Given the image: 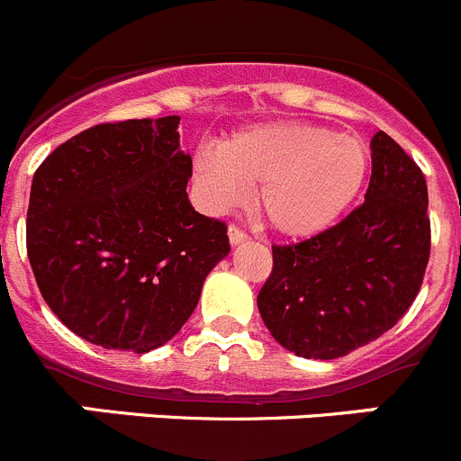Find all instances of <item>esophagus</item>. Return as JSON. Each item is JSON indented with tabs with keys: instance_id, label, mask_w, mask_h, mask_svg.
Instances as JSON below:
<instances>
[{
	"instance_id": "obj_1",
	"label": "esophagus",
	"mask_w": 461,
	"mask_h": 461,
	"mask_svg": "<svg viewBox=\"0 0 461 461\" xmlns=\"http://www.w3.org/2000/svg\"><path fill=\"white\" fill-rule=\"evenodd\" d=\"M229 240H230V244H244V241H249V235H246V232L241 230L237 224H230L229 226Z\"/></svg>"
}]
</instances>
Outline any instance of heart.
I'll list each match as a JSON object with an SVG mask.
<instances>
[{
	"mask_svg": "<svg viewBox=\"0 0 461 461\" xmlns=\"http://www.w3.org/2000/svg\"><path fill=\"white\" fill-rule=\"evenodd\" d=\"M367 148L312 122H267L194 157V181L215 211H229L259 188L267 224L286 237L330 229L361 193Z\"/></svg>",
	"mask_w": 461,
	"mask_h": 461,
	"instance_id": "heart-1",
	"label": "heart"
}]
</instances>
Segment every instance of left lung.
Here are the masks:
<instances>
[{
  "label": "left lung",
  "instance_id": "1",
  "mask_svg": "<svg viewBox=\"0 0 461 461\" xmlns=\"http://www.w3.org/2000/svg\"><path fill=\"white\" fill-rule=\"evenodd\" d=\"M428 258L426 176L394 139L376 131L366 202L309 240L273 246L258 309L295 357H348L403 318Z\"/></svg>",
  "mask_w": 461,
  "mask_h": 461
}]
</instances>
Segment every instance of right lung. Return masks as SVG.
<instances>
[{
	"mask_svg": "<svg viewBox=\"0 0 461 461\" xmlns=\"http://www.w3.org/2000/svg\"><path fill=\"white\" fill-rule=\"evenodd\" d=\"M179 116L100 122L35 170L26 253L40 294L74 334L104 349L161 348L194 312L230 250L185 185Z\"/></svg>",
	"mask_w": 461,
	"mask_h": 461,
	"instance_id": "obj_1",
	"label": "right lung"
}]
</instances>
